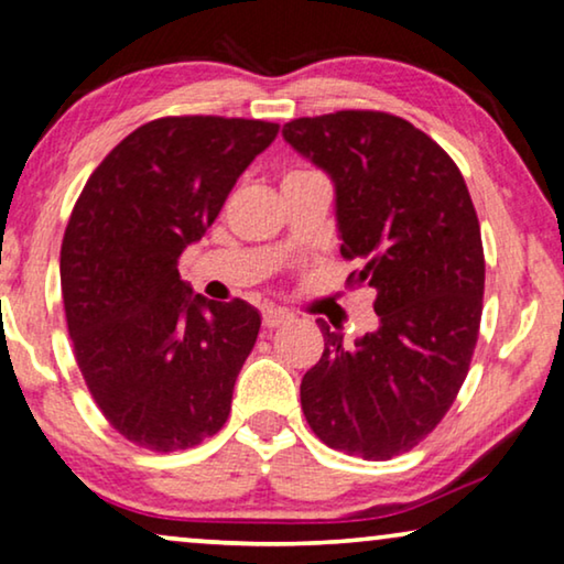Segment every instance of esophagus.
I'll return each mask as SVG.
<instances>
[{
  "instance_id": "obj_1",
  "label": "esophagus",
  "mask_w": 564,
  "mask_h": 564,
  "mask_svg": "<svg viewBox=\"0 0 564 564\" xmlns=\"http://www.w3.org/2000/svg\"><path fill=\"white\" fill-rule=\"evenodd\" d=\"M289 322H293V314L283 312V308H265L263 312V327H268V329H275V327H281V324H289Z\"/></svg>"
}]
</instances>
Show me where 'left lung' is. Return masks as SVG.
I'll use <instances>...</instances> for the list:
<instances>
[{
    "label": "left lung",
    "mask_w": 564,
    "mask_h": 564,
    "mask_svg": "<svg viewBox=\"0 0 564 564\" xmlns=\"http://www.w3.org/2000/svg\"><path fill=\"white\" fill-rule=\"evenodd\" d=\"M283 140L335 184L339 252L362 263L350 283L378 293V327L352 345L316 319L324 352L301 409L327 447L391 459L442 422L470 368L486 285L478 214L452 158L401 117H301Z\"/></svg>",
    "instance_id": "obj_1"
}]
</instances>
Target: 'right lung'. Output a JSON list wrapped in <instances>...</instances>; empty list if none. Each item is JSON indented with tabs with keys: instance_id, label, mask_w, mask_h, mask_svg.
<instances>
[{
	"instance_id": "right-lung-1",
	"label": "right lung",
	"mask_w": 564,
	"mask_h": 564,
	"mask_svg": "<svg viewBox=\"0 0 564 564\" xmlns=\"http://www.w3.org/2000/svg\"><path fill=\"white\" fill-rule=\"evenodd\" d=\"M279 124L163 117L138 127L86 181L61 248L76 362L107 422L145 449L221 430L260 314L194 293L178 258L199 242Z\"/></svg>"
}]
</instances>
